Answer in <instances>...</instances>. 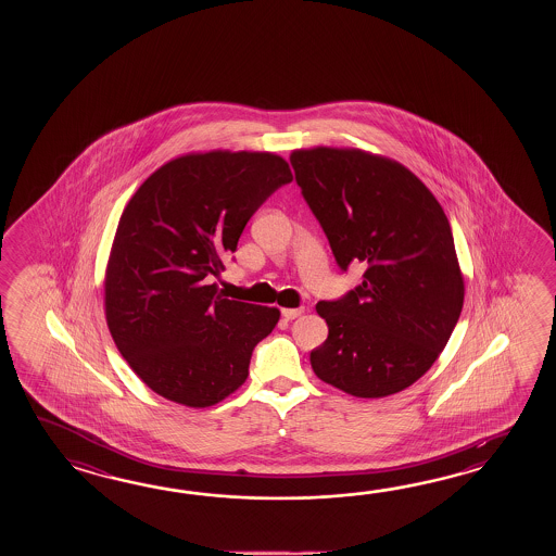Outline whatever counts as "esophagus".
Returning a JSON list of instances; mask_svg holds the SVG:
<instances>
[{"instance_id": "1", "label": "esophagus", "mask_w": 556, "mask_h": 556, "mask_svg": "<svg viewBox=\"0 0 556 556\" xmlns=\"http://www.w3.org/2000/svg\"><path fill=\"white\" fill-rule=\"evenodd\" d=\"M304 314V307H283L282 316L286 319H294Z\"/></svg>"}]
</instances>
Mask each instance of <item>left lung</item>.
I'll use <instances>...</instances> for the list:
<instances>
[{
	"label": "left lung",
	"mask_w": 556,
	"mask_h": 556,
	"mask_svg": "<svg viewBox=\"0 0 556 556\" xmlns=\"http://www.w3.org/2000/svg\"><path fill=\"white\" fill-rule=\"evenodd\" d=\"M295 182L342 270L364 282L318 302L328 340L309 354L321 381L355 397L409 388L435 364L462 316V268L450 220L409 168L362 149L290 154Z\"/></svg>",
	"instance_id": "8db88e82"
}]
</instances>
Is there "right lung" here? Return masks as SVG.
Wrapping results in <instances>:
<instances>
[{"instance_id":"1","label":"right lung","mask_w":556,"mask_h":556,"mask_svg":"<svg viewBox=\"0 0 556 556\" xmlns=\"http://www.w3.org/2000/svg\"><path fill=\"white\" fill-rule=\"evenodd\" d=\"M292 180L282 156L189 153L156 168L121 214L105 273L106 326L130 369L187 407L223 402L278 307L228 300L211 283L250 216Z\"/></svg>"}]
</instances>
